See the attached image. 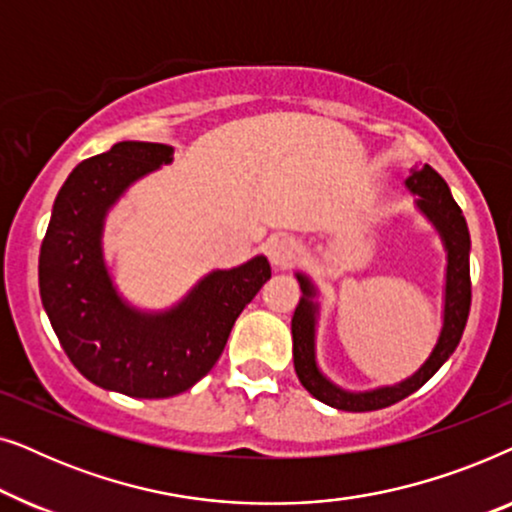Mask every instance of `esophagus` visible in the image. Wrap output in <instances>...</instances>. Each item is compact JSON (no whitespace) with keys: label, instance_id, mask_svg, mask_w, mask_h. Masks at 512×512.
Segmentation results:
<instances>
[{"label":"esophagus","instance_id":"1","mask_svg":"<svg viewBox=\"0 0 512 512\" xmlns=\"http://www.w3.org/2000/svg\"><path fill=\"white\" fill-rule=\"evenodd\" d=\"M268 256H270V263L275 265V268H291L293 263L300 258V247L298 242L289 240V237H277V240H272L268 244Z\"/></svg>","mask_w":512,"mask_h":512}]
</instances>
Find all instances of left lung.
<instances>
[{
    "label": "left lung",
    "instance_id": "1",
    "mask_svg": "<svg viewBox=\"0 0 512 512\" xmlns=\"http://www.w3.org/2000/svg\"><path fill=\"white\" fill-rule=\"evenodd\" d=\"M408 188L419 195V207L429 214V219L436 223V228L443 235L447 247V289H445V324L440 340L429 361L417 370L410 380H405L396 387H384L368 391V394H347L338 387H333L324 375L317 370L314 363V312L317 307L310 303L312 289L310 282L303 275H298L303 298L293 312L291 333H293V366L303 387L310 391L321 403L331 408L347 410V412H370L389 408L410 394H415L419 387H424L438 368L450 359L457 349L461 335H464L468 312H471V263H468V251H471V235L461 207L454 202L450 188L445 179L433 170V167H422L412 170L408 179Z\"/></svg>",
    "mask_w": 512,
    "mask_h": 512
}]
</instances>
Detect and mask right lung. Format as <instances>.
Wrapping results in <instances>:
<instances>
[{"mask_svg":"<svg viewBox=\"0 0 512 512\" xmlns=\"http://www.w3.org/2000/svg\"><path fill=\"white\" fill-rule=\"evenodd\" d=\"M172 146L118 142L83 160L62 184L39 251V293L62 349L97 387L135 398H170L202 380L230 328L270 279L263 256L212 272L172 312L149 317L116 296L102 263L107 207L125 186L170 163Z\"/></svg>","mask_w":512,"mask_h":512,"instance_id":"1","label":"right lung"}]
</instances>
